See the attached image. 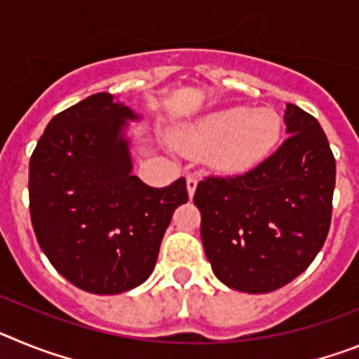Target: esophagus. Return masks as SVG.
Here are the masks:
<instances>
[{
	"label": "esophagus",
	"mask_w": 359,
	"mask_h": 359,
	"mask_svg": "<svg viewBox=\"0 0 359 359\" xmlns=\"http://www.w3.org/2000/svg\"><path fill=\"white\" fill-rule=\"evenodd\" d=\"M196 189H198V177H196L194 174H189V176H187V192H189L190 199L194 196Z\"/></svg>",
	"instance_id": "obj_1"
}]
</instances>
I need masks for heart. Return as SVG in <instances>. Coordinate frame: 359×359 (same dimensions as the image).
<instances>
[{"instance_id":"b5f03b06","label":"heart","mask_w":359,"mask_h":359,"mask_svg":"<svg viewBox=\"0 0 359 359\" xmlns=\"http://www.w3.org/2000/svg\"><path fill=\"white\" fill-rule=\"evenodd\" d=\"M282 136V118L269 107L231 106L189 123L176 145L189 154H205L223 174H244L268 160Z\"/></svg>"}]
</instances>
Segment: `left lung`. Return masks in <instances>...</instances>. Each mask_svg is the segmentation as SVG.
<instances>
[{"label":"left lung","instance_id":"left-lung-1","mask_svg":"<svg viewBox=\"0 0 359 359\" xmlns=\"http://www.w3.org/2000/svg\"><path fill=\"white\" fill-rule=\"evenodd\" d=\"M275 154L236 177H207L194 194L212 271L243 293H269L304 273L332 214L336 161L315 116L287 104Z\"/></svg>","mask_w":359,"mask_h":359}]
</instances>
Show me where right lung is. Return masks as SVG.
I'll use <instances>...</instances> for the list:
<instances>
[{"mask_svg": "<svg viewBox=\"0 0 359 359\" xmlns=\"http://www.w3.org/2000/svg\"><path fill=\"white\" fill-rule=\"evenodd\" d=\"M118 98L97 93L50 120L30 158L37 243L53 268L88 293L118 294L151 277L185 177L154 189L133 174L129 122Z\"/></svg>", "mask_w": 359, "mask_h": 359, "instance_id": "1", "label": "right lung"}]
</instances>
